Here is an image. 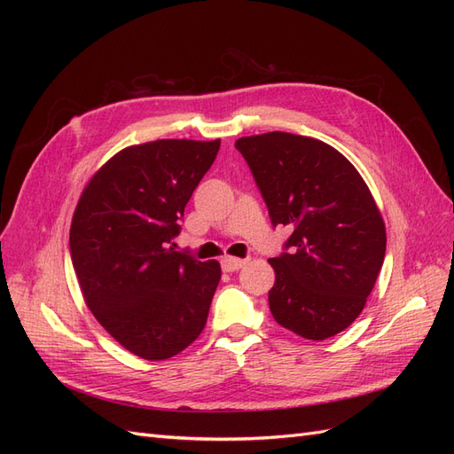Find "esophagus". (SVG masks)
Masks as SVG:
<instances>
[{"label":"esophagus","mask_w":454,"mask_h":454,"mask_svg":"<svg viewBox=\"0 0 454 454\" xmlns=\"http://www.w3.org/2000/svg\"><path fill=\"white\" fill-rule=\"evenodd\" d=\"M246 265V259H240V257H232V255H225L222 259V269L225 272H232V270H239L240 267Z\"/></svg>","instance_id":"obj_1"}]
</instances>
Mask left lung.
I'll list each match as a JSON object with an SVG mask.
<instances>
[{"label": "left lung", "instance_id": "obj_1", "mask_svg": "<svg viewBox=\"0 0 454 454\" xmlns=\"http://www.w3.org/2000/svg\"><path fill=\"white\" fill-rule=\"evenodd\" d=\"M248 162L272 225L292 227L269 307L282 327L309 340L347 329L365 307L387 252V229L360 172L332 145L309 136H244Z\"/></svg>", "mask_w": 454, "mask_h": 454}]
</instances>
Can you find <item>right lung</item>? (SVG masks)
<instances>
[{"label": "right lung", "mask_w": 454, "mask_h": 454, "mask_svg": "<svg viewBox=\"0 0 454 454\" xmlns=\"http://www.w3.org/2000/svg\"><path fill=\"white\" fill-rule=\"evenodd\" d=\"M219 140H157L119 151L81 193L70 252L85 303L121 347L168 360L206 325L217 261L176 252L180 219Z\"/></svg>", "instance_id": "add662e5"}]
</instances>
